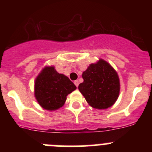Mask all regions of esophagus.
I'll use <instances>...</instances> for the list:
<instances>
[{"instance_id": "obj_1", "label": "esophagus", "mask_w": 152, "mask_h": 152, "mask_svg": "<svg viewBox=\"0 0 152 152\" xmlns=\"http://www.w3.org/2000/svg\"><path fill=\"white\" fill-rule=\"evenodd\" d=\"M74 84H75V85H76V87H78V86H79V81H78V80H76V81H74Z\"/></svg>"}]
</instances>
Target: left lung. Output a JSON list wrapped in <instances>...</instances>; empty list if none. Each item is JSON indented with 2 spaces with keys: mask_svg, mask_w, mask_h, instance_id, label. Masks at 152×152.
<instances>
[{
  "mask_svg": "<svg viewBox=\"0 0 152 152\" xmlns=\"http://www.w3.org/2000/svg\"><path fill=\"white\" fill-rule=\"evenodd\" d=\"M84 82L79 85L89 105L104 110L113 106L120 93V80L117 72L104 59L90 64L82 73Z\"/></svg>",
  "mask_w": 152,
  "mask_h": 152,
  "instance_id": "8db88e82",
  "label": "left lung"
}]
</instances>
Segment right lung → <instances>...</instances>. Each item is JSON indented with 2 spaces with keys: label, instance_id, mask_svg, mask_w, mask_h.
Here are the masks:
<instances>
[{
  "label": "right lung",
  "instance_id": "add662e5",
  "mask_svg": "<svg viewBox=\"0 0 152 152\" xmlns=\"http://www.w3.org/2000/svg\"><path fill=\"white\" fill-rule=\"evenodd\" d=\"M76 89V85L53 66H46L39 73L34 82V96L46 110H56L62 107L67 96Z\"/></svg>",
  "mask_w": 152,
  "mask_h": 152
}]
</instances>
